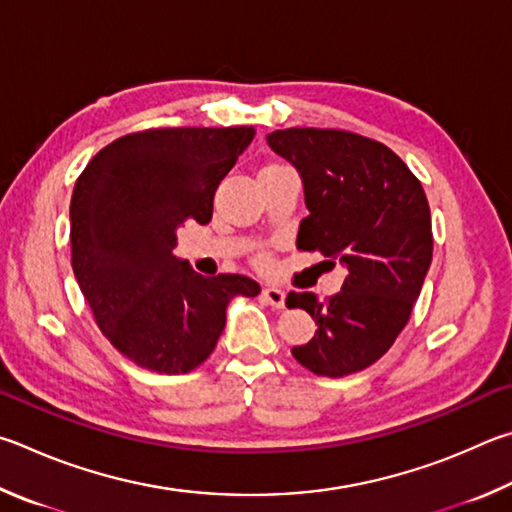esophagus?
I'll return each instance as SVG.
<instances>
[{"instance_id": "1", "label": "esophagus", "mask_w": 512, "mask_h": 512, "mask_svg": "<svg viewBox=\"0 0 512 512\" xmlns=\"http://www.w3.org/2000/svg\"><path fill=\"white\" fill-rule=\"evenodd\" d=\"M263 301L267 303V306H272L276 310L285 308V292L281 288H274V285H267V288H263Z\"/></svg>"}]
</instances>
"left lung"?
Listing matches in <instances>:
<instances>
[{
	"label": "left lung",
	"instance_id": "8db88e82",
	"mask_svg": "<svg viewBox=\"0 0 512 512\" xmlns=\"http://www.w3.org/2000/svg\"><path fill=\"white\" fill-rule=\"evenodd\" d=\"M267 143L301 175L310 213L297 247L346 267L342 292L326 301L288 294V308L317 324L292 355L312 373L344 378L378 362L407 326L432 265L427 197L396 152L355 132L288 128Z\"/></svg>",
	"mask_w": 512,
	"mask_h": 512
}]
</instances>
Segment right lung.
<instances>
[{"mask_svg": "<svg viewBox=\"0 0 512 512\" xmlns=\"http://www.w3.org/2000/svg\"><path fill=\"white\" fill-rule=\"evenodd\" d=\"M254 128H159L112 141L69 206L71 267L101 333L141 369L177 375L213 353L233 297L261 285L202 276L173 254L184 222L206 224L213 195Z\"/></svg>", "mask_w": 512, "mask_h": 512, "instance_id": "right-lung-1", "label": "right lung"}]
</instances>
